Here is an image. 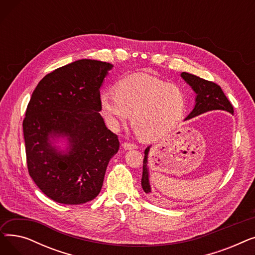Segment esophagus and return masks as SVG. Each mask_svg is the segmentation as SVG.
I'll return each mask as SVG.
<instances>
[{
  "mask_svg": "<svg viewBox=\"0 0 255 255\" xmlns=\"http://www.w3.org/2000/svg\"><path fill=\"white\" fill-rule=\"evenodd\" d=\"M123 148L125 149V150H132V149H136L137 148V145L135 144V143H132V142H124L123 144Z\"/></svg>",
  "mask_w": 255,
  "mask_h": 255,
  "instance_id": "34e87169",
  "label": "esophagus"
}]
</instances>
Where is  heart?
<instances>
[{
    "instance_id": "1",
    "label": "heart",
    "mask_w": 255,
    "mask_h": 255,
    "mask_svg": "<svg viewBox=\"0 0 255 255\" xmlns=\"http://www.w3.org/2000/svg\"><path fill=\"white\" fill-rule=\"evenodd\" d=\"M100 106L109 125L116 129L131 115V124L141 138L162 136L183 118L186 98L182 90L145 73L120 80L116 94L102 92Z\"/></svg>"
}]
</instances>
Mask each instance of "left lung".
<instances>
[{
	"instance_id": "1",
	"label": "left lung",
	"mask_w": 255,
	"mask_h": 255,
	"mask_svg": "<svg viewBox=\"0 0 255 255\" xmlns=\"http://www.w3.org/2000/svg\"><path fill=\"white\" fill-rule=\"evenodd\" d=\"M181 76L196 94L194 109L185 120L194 118L196 116L211 111H225L234 114V107L230 100L224 95L220 86L187 72H182ZM150 148L151 146H148V148L144 150V158L142 165L141 187L145 193H151L148 168V155Z\"/></svg>"
}]
</instances>
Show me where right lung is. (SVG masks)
<instances>
[{
	"mask_svg": "<svg viewBox=\"0 0 255 255\" xmlns=\"http://www.w3.org/2000/svg\"><path fill=\"white\" fill-rule=\"evenodd\" d=\"M113 68L106 62L83 59L45 75L34 90L22 122L26 164L46 196L65 205L95 198L105 170L118 153V135L99 114L100 88ZM67 137L59 151L50 140Z\"/></svg>",
	"mask_w": 255,
	"mask_h": 255,
	"instance_id": "right-lung-1",
	"label": "right lung"
}]
</instances>
